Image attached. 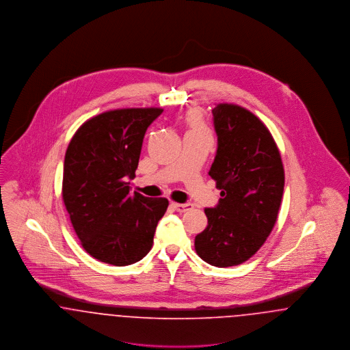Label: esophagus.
Masks as SVG:
<instances>
[{
  "label": "esophagus",
  "mask_w": 350,
  "mask_h": 350,
  "mask_svg": "<svg viewBox=\"0 0 350 350\" xmlns=\"http://www.w3.org/2000/svg\"><path fill=\"white\" fill-rule=\"evenodd\" d=\"M172 207L178 211V213H185L187 210H190L193 206L189 204V203H176V202H172Z\"/></svg>",
  "instance_id": "34e87169"
}]
</instances>
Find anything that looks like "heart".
Masks as SVG:
<instances>
[{"instance_id":"b5f03b06","label":"heart","mask_w":350,"mask_h":350,"mask_svg":"<svg viewBox=\"0 0 350 350\" xmlns=\"http://www.w3.org/2000/svg\"><path fill=\"white\" fill-rule=\"evenodd\" d=\"M186 123L189 126V131H200V133H207L206 124L203 122V118L198 111H191L187 118Z\"/></svg>"}]
</instances>
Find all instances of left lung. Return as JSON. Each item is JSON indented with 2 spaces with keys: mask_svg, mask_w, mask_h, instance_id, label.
Listing matches in <instances>:
<instances>
[{
  "mask_svg": "<svg viewBox=\"0 0 350 350\" xmlns=\"http://www.w3.org/2000/svg\"><path fill=\"white\" fill-rule=\"evenodd\" d=\"M217 135L208 174L221 198L204 208L207 227L196 236V252L217 267L250 260L267 241L278 217L284 169L275 140L260 118L234 103L213 109Z\"/></svg>",
  "mask_w": 350,
  "mask_h": 350,
  "instance_id": "8db88e82",
  "label": "left lung"
}]
</instances>
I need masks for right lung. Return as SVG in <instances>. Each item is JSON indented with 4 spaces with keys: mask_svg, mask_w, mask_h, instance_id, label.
Returning a JSON list of instances; mask_svg holds the SVG:
<instances>
[{
    "mask_svg": "<svg viewBox=\"0 0 350 350\" xmlns=\"http://www.w3.org/2000/svg\"><path fill=\"white\" fill-rule=\"evenodd\" d=\"M161 107L109 110L88 119L66 152L62 194L83 250L100 262L126 267L152 248L167 198L130 193L140 150Z\"/></svg>",
    "mask_w": 350,
    "mask_h": 350,
    "instance_id": "add662e5",
    "label": "right lung"
}]
</instances>
